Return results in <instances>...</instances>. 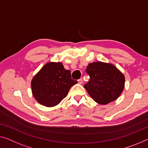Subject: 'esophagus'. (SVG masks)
I'll list each match as a JSON object with an SVG mask.
<instances>
[{"label":"esophagus","mask_w":148,"mask_h":148,"mask_svg":"<svg viewBox=\"0 0 148 148\" xmlns=\"http://www.w3.org/2000/svg\"><path fill=\"white\" fill-rule=\"evenodd\" d=\"M78 83L80 84H82L83 83V80H82V78L79 79V80H78Z\"/></svg>","instance_id":"1"}]
</instances>
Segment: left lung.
I'll list each match as a JSON object with an SVG mask.
<instances>
[{
	"label": "left lung",
	"mask_w": 148,
	"mask_h": 148,
	"mask_svg": "<svg viewBox=\"0 0 148 148\" xmlns=\"http://www.w3.org/2000/svg\"><path fill=\"white\" fill-rule=\"evenodd\" d=\"M90 80L84 85L90 96L100 104L113 102L122 94L125 78L115 66L102 62L90 63L86 69Z\"/></svg>",
	"instance_id": "8db88e82"
}]
</instances>
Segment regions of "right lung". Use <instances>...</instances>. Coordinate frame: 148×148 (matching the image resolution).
<instances>
[{
  "instance_id": "obj_1",
  "label": "right lung",
  "mask_w": 148,
  "mask_h": 148,
  "mask_svg": "<svg viewBox=\"0 0 148 148\" xmlns=\"http://www.w3.org/2000/svg\"><path fill=\"white\" fill-rule=\"evenodd\" d=\"M78 83L60 62H48L33 78L32 92L34 98L47 107L54 106L68 95L72 86Z\"/></svg>"
}]
</instances>
